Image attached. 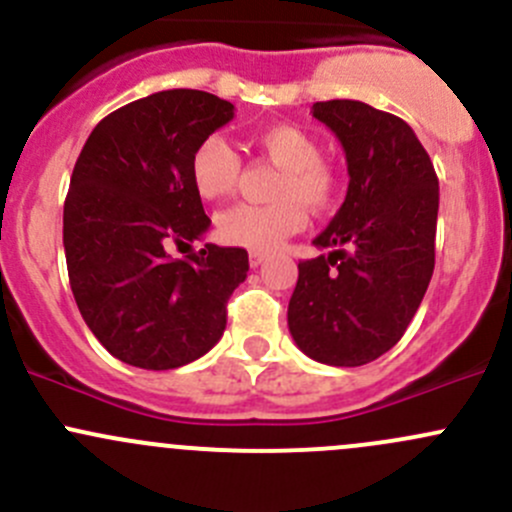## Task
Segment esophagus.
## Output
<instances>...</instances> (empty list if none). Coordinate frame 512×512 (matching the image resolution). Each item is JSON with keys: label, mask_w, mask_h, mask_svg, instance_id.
<instances>
[{"label": "esophagus", "mask_w": 512, "mask_h": 512, "mask_svg": "<svg viewBox=\"0 0 512 512\" xmlns=\"http://www.w3.org/2000/svg\"><path fill=\"white\" fill-rule=\"evenodd\" d=\"M265 262V252H250V265L260 267Z\"/></svg>", "instance_id": "34e87169"}]
</instances>
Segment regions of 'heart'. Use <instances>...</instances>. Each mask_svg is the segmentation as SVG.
<instances>
[{
  "label": "heart",
  "instance_id": "1",
  "mask_svg": "<svg viewBox=\"0 0 512 512\" xmlns=\"http://www.w3.org/2000/svg\"><path fill=\"white\" fill-rule=\"evenodd\" d=\"M257 151L280 168L270 205H232L215 220L218 237L232 247L270 252L304 227V208L322 213L332 205L334 175L322 163L319 143L304 128L270 126L255 136ZM240 158L220 136H208L190 158V183L203 200H220L237 185Z\"/></svg>",
  "mask_w": 512,
  "mask_h": 512
}]
</instances>
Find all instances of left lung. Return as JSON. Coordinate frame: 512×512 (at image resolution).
<instances>
[{
  "label": "left lung",
  "mask_w": 512,
  "mask_h": 512,
  "mask_svg": "<svg viewBox=\"0 0 512 512\" xmlns=\"http://www.w3.org/2000/svg\"><path fill=\"white\" fill-rule=\"evenodd\" d=\"M339 138L349 188L314 260L299 262L289 334L309 359L361 366L389 352L414 319L436 262L438 178L414 128L369 103L317 101Z\"/></svg>",
  "instance_id": "obj_1"
}]
</instances>
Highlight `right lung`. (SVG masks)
Masks as SVG:
<instances>
[{
    "mask_svg": "<svg viewBox=\"0 0 512 512\" xmlns=\"http://www.w3.org/2000/svg\"><path fill=\"white\" fill-rule=\"evenodd\" d=\"M232 116L230 101L195 89L138 98L98 123L71 173V292L98 342L138 369H178L208 354L250 270L242 247L208 242L185 260L168 252L208 232L190 158Z\"/></svg>",
    "mask_w": 512,
    "mask_h": 512,
    "instance_id": "obj_1",
    "label": "right lung"
}]
</instances>
